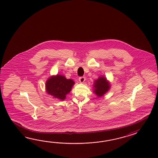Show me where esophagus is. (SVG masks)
Wrapping results in <instances>:
<instances>
[{"mask_svg":"<svg viewBox=\"0 0 158 158\" xmlns=\"http://www.w3.org/2000/svg\"><path fill=\"white\" fill-rule=\"evenodd\" d=\"M85 80H86V77H80L79 78V81L81 83H83L84 81H85Z\"/></svg>","mask_w":158,"mask_h":158,"instance_id":"esophagus-1","label":"esophagus"}]
</instances>
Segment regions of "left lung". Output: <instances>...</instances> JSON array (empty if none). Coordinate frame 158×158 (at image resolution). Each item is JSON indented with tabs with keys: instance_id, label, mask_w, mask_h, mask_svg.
<instances>
[{
	"instance_id": "left-lung-1",
	"label": "left lung",
	"mask_w": 158,
	"mask_h": 158,
	"mask_svg": "<svg viewBox=\"0 0 158 158\" xmlns=\"http://www.w3.org/2000/svg\"><path fill=\"white\" fill-rule=\"evenodd\" d=\"M110 85L104 77H100L94 82V93L98 97L102 96L110 89Z\"/></svg>"
}]
</instances>
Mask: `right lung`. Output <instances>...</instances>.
<instances>
[{"label": "right lung", "mask_w": 158, "mask_h": 158, "mask_svg": "<svg viewBox=\"0 0 158 158\" xmlns=\"http://www.w3.org/2000/svg\"><path fill=\"white\" fill-rule=\"evenodd\" d=\"M74 83L71 79H67L64 76L57 75L48 79L46 84V91L54 97L64 100L71 90Z\"/></svg>", "instance_id": "right-lung-1"}]
</instances>
